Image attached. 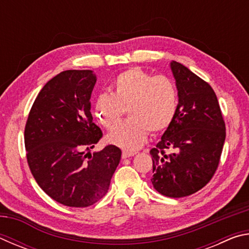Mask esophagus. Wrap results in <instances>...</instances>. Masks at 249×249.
<instances>
[{
	"instance_id": "34e87169",
	"label": "esophagus",
	"mask_w": 249,
	"mask_h": 249,
	"mask_svg": "<svg viewBox=\"0 0 249 249\" xmlns=\"http://www.w3.org/2000/svg\"><path fill=\"white\" fill-rule=\"evenodd\" d=\"M134 155H136V153H132V151H123L122 153V158L123 159H126V158H129V157H133Z\"/></svg>"
}]
</instances>
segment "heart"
Listing matches in <instances>:
<instances>
[{"label": "heart", "instance_id": "b5f03b06", "mask_svg": "<svg viewBox=\"0 0 249 249\" xmlns=\"http://www.w3.org/2000/svg\"><path fill=\"white\" fill-rule=\"evenodd\" d=\"M111 94L99 95L94 116L105 128L112 129L125 109L131 119L107 135L108 144L133 151L144 144L151 133L167 129L179 109V93L174 80L165 74L155 75L141 68L120 73L112 84Z\"/></svg>", "mask_w": 249, "mask_h": 249}]
</instances>
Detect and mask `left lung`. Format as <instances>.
Instances as JSON below:
<instances>
[{
	"label": "left lung",
	"mask_w": 249,
	"mask_h": 249,
	"mask_svg": "<svg viewBox=\"0 0 249 249\" xmlns=\"http://www.w3.org/2000/svg\"><path fill=\"white\" fill-rule=\"evenodd\" d=\"M179 109L161 140L150 150L151 183L160 195L182 197L212 179L225 142V123L215 92L177 61L170 62Z\"/></svg>",
	"instance_id": "obj_1"
}]
</instances>
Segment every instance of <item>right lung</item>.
<instances>
[{
    "instance_id": "add662e5",
    "label": "right lung",
    "mask_w": 249,
    "mask_h": 249,
    "mask_svg": "<svg viewBox=\"0 0 249 249\" xmlns=\"http://www.w3.org/2000/svg\"><path fill=\"white\" fill-rule=\"evenodd\" d=\"M92 70L62 71L37 95L25 126L29 169L44 192L59 203L86 208L107 195L122 151L114 145L91 155L102 137L93 123Z\"/></svg>"
}]
</instances>
